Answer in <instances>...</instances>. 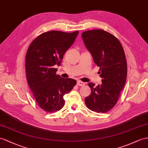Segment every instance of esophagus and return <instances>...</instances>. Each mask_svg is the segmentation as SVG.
<instances>
[{
    "label": "esophagus",
    "instance_id": "esophagus-1",
    "mask_svg": "<svg viewBox=\"0 0 148 148\" xmlns=\"http://www.w3.org/2000/svg\"><path fill=\"white\" fill-rule=\"evenodd\" d=\"M77 85L78 86H84L85 85V83L83 82L82 81H78L77 82Z\"/></svg>",
    "mask_w": 148,
    "mask_h": 148
}]
</instances>
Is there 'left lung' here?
I'll return each mask as SVG.
<instances>
[{
  "mask_svg": "<svg viewBox=\"0 0 148 148\" xmlns=\"http://www.w3.org/2000/svg\"><path fill=\"white\" fill-rule=\"evenodd\" d=\"M84 44L102 78L101 85L89 83L91 93L85 99L90 110L105 113L117 103L127 78V62L124 49L118 39L102 29L85 31L82 34Z\"/></svg>",
  "mask_w": 148,
  "mask_h": 148,
  "instance_id": "obj_1",
  "label": "left lung"
}]
</instances>
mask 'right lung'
Here are the masks:
<instances>
[{
  "instance_id": "right-lung-1",
  "label": "right lung",
  "mask_w": 148,
  "mask_h": 148,
  "mask_svg": "<svg viewBox=\"0 0 148 148\" xmlns=\"http://www.w3.org/2000/svg\"><path fill=\"white\" fill-rule=\"evenodd\" d=\"M78 31L64 32L51 31L39 35L31 43L26 56V78L36 101L42 109L53 113L64 105L63 96L77 81L56 75L64 53L78 34Z\"/></svg>"
}]
</instances>
